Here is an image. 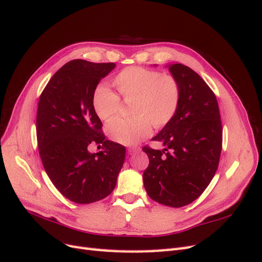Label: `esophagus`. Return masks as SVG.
I'll return each mask as SVG.
<instances>
[{"instance_id": "obj_1", "label": "esophagus", "mask_w": 262, "mask_h": 262, "mask_svg": "<svg viewBox=\"0 0 262 262\" xmlns=\"http://www.w3.org/2000/svg\"><path fill=\"white\" fill-rule=\"evenodd\" d=\"M137 150H139V147H137V146H129L128 147V153L129 154H133L134 152H137Z\"/></svg>"}]
</instances>
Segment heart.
Here are the masks:
<instances>
[{"mask_svg": "<svg viewBox=\"0 0 262 262\" xmlns=\"http://www.w3.org/2000/svg\"><path fill=\"white\" fill-rule=\"evenodd\" d=\"M123 99H134L130 119L115 118L106 125L108 136L123 145H134L147 138L156 128L167 124L175 116L180 100V87L169 74L133 67L119 73L115 80ZM93 107L101 120L115 116L120 108V98L107 85L96 87Z\"/></svg>", "mask_w": 262, "mask_h": 262, "instance_id": "heart-1", "label": "heart"}]
</instances>
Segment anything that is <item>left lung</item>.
<instances>
[{
  "instance_id": "left-lung-1",
  "label": "left lung",
  "mask_w": 262,
  "mask_h": 262,
  "mask_svg": "<svg viewBox=\"0 0 262 262\" xmlns=\"http://www.w3.org/2000/svg\"><path fill=\"white\" fill-rule=\"evenodd\" d=\"M167 67L180 100L175 116L153 138L164 148L143 147L149 160L143 184L150 199L181 208L198 199L215 175L223 131L216 97L202 77L180 63Z\"/></svg>"
}]
</instances>
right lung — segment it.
Instances as JSON below:
<instances>
[{
    "label": "right lung",
    "mask_w": 262,
    "mask_h": 262,
    "mask_svg": "<svg viewBox=\"0 0 262 262\" xmlns=\"http://www.w3.org/2000/svg\"><path fill=\"white\" fill-rule=\"evenodd\" d=\"M115 63L72 60L54 73L38 102L37 142L47 175L67 199L87 204L113 192L125 147L105 139L93 95ZM103 150L91 154V144Z\"/></svg>",
    "instance_id": "add662e5"
}]
</instances>
